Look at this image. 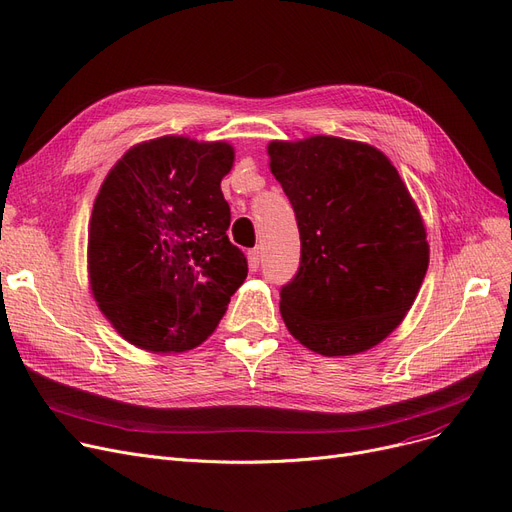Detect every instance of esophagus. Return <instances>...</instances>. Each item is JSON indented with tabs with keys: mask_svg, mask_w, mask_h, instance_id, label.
<instances>
[{
	"mask_svg": "<svg viewBox=\"0 0 512 512\" xmlns=\"http://www.w3.org/2000/svg\"><path fill=\"white\" fill-rule=\"evenodd\" d=\"M247 257H249V267H251V270H257L259 263H261V253H259V249H251V251L247 253Z\"/></svg>",
	"mask_w": 512,
	"mask_h": 512,
	"instance_id": "1",
	"label": "esophagus"
}]
</instances>
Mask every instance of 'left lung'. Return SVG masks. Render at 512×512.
Segmentation results:
<instances>
[{
    "mask_svg": "<svg viewBox=\"0 0 512 512\" xmlns=\"http://www.w3.org/2000/svg\"><path fill=\"white\" fill-rule=\"evenodd\" d=\"M267 151L301 236L299 270L280 290L284 324L319 355L363 353L400 324L421 288V215L375 147L311 137Z\"/></svg>",
    "mask_w": 512,
    "mask_h": 512,
    "instance_id": "8db88e82",
    "label": "left lung"
}]
</instances>
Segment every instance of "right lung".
Instances as JSON below:
<instances>
[{
	"mask_svg": "<svg viewBox=\"0 0 512 512\" xmlns=\"http://www.w3.org/2000/svg\"><path fill=\"white\" fill-rule=\"evenodd\" d=\"M228 143L164 137L132 147L107 174L89 228V278L114 328L147 351H188L218 326L245 282L220 182Z\"/></svg>",
	"mask_w": 512,
	"mask_h": 512,
	"instance_id": "1",
	"label": "right lung"
}]
</instances>
